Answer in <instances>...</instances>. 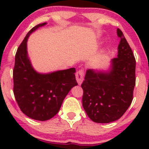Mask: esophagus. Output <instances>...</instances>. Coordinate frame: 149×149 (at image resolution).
I'll list each match as a JSON object with an SVG mask.
<instances>
[{
  "instance_id": "esophagus-1",
  "label": "esophagus",
  "mask_w": 149,
  "mask_h": 149,
  "mask_svg": "<svg viewBox=\"0 0 149 149\" xmlns=\"http://www.w3.org/2000/svg\"><path fill=\"white\" fill-rule=\"evenodd\" d=\"M84 76V71L83 69L79 70L77 72H76V81H77L78 84H79V85H81L82 82H83Z\"/></svg>"
}]
</instances>
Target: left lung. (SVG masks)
Returning <instances> with one entry per match:
<instances>
[{"label":"left lung","instance_id":"8db88e82","mask_svg":"<svg viewBox=\"0 0 149 149\" xmlns=\"http://www.w3.org/2000/svg\"><path fill=\"white\" fill-rule=\"evenodd\" d=\"M118 58L112 60L111 70H87L81 84L82 104L88 118L97 123L120 119L131 104L136 85V58L120 29Z\"/></svg>","mask_w":149,"mask_h":149}]
</instances>
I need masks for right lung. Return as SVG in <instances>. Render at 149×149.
Returning <instances> with one entry per match:
<instances>
[{"label":"right lung","mask_w":149,"mask_h":149,"mask_svg":"<svg viewBox=\"0 0 149 149\" xmlns=\"http://www.w3.org/2000/svg\"><path fill=\"white\" fill-rule=\"evenodd\" d=\"M46 23L34 26L16 51L13 70V94L19 108L33 120L46 121L59 112L70 90L78 85L74 68L41 74L33 69L27 56L26 42L30 34Z\"/></svg>","instance_id":"right-lung-1"}]
</instances>
